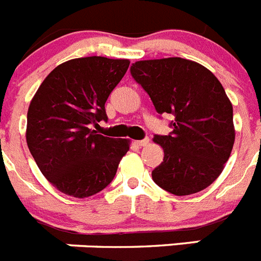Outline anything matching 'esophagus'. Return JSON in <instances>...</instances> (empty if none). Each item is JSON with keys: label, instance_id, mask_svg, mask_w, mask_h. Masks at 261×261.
Returning <instances> with one entry per match:
<instances>
[{"label": "esophagus", "instance_id": "1", "mask_svg": "<svg viewBox=\"0 0 261 261\" xmlns=\"http://www.w3.org/2000/svg\"><path fill=\"white\" fill-rule=\"evenodd\" d=\"M149 142H150V140H149V138H145V140H140V141H136V144H137L138 146H146Z\"/></svg>", "mask_w": 261, "mask_h": 261}]
</instances>
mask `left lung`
Listing matches in <instances>:
<instances>
[{
    "label": "left lung",
    "mask_w": 261,
    "mask_h": 261,
    "mask_svg": "<svg viewBox=\"0 0 261 261\" xmlns=\"http://www.w3.org/2000/svg\"><path fill=\"white\" fill-rule=\"evenodd\" d=\"M158 114H171L172 132L154 136L163 162L151 172L167 192L188 196L211 186L235 141L232 105L209 69L181 57L142 60L130 68Z\"/></svg>",
    "instance_id": "8db88e82"
}]
</instances>
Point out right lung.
I'll use <instances>...</instances> for the list:
<instances>
[{
    "mask_svg": "<svg viewBox=\"0 0 261 261\" xmlns=\"http://www.w3.org/2000/svg\"><path fill=\"white\" fill-rule=\"evenodd\" d=\"M129 64L102 56L69 60L50 71L31 99L27 146L60 192L85 199L115 177L130 140L105 137L90 126L107 120L105 105Z\"/></svg>",
    "mask_w": 261,
    "mask_h": 261,
    "instance_id": "add662e5",
    "label": "right lung"
}]
</instances>
